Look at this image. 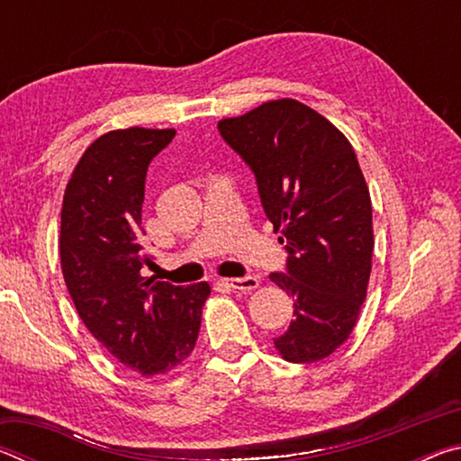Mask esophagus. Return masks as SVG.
Returning a JSON list of instances; mask_svg holds the SVG:
<instances>
[{"label": "esophagus", "mask_w": 461, "mask_h": 461, "mask_svg": "<svg viewBox=\"0 0 461 461\" xmlns=\"http://www.w3.org/2000/svg\"><path fill=\"white\" fill-rule=\"evenodd\" d=\"M223 283H225V286L233 288V291L249 293V291H254V288H258L260 280L256 276H241V278H225Z\"/></svg>", "instance_id": "1"}]
</instances>
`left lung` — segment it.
Instances as JSON below:
<instances>
[{"instance_id":"8db88e82","label":"left lung","mask_w":461,"mask_h":461,"mask_svg":"<svg viewBox=\"0 0 461 461\" xmlns=\"http://www.w3.org/2000/svg\"><path fill=\"white\" fill-rule=\"evenodd\" d=\"M252 168L264 213L288 252L270 280L294 299L275 338L286 362L311 364L349 338L372 270V203L348 138L296 99L262 104L217 123Z\"/></svg>"}]
</instances>
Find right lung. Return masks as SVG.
I'll use <instances>...</instances> for the list:
<instances>
[{
	"instance_id": "obj_1",
	"label": "right lung",
	"mask_w": 461,
	"mask_h": 461,
	"mask_svg": "<svg viewBox=\"0 0 461 461\" xmlns=\"http://www.w3.org/2000/svg\"><path fill=\"white\" fill-rule=\"evenodd\" d=\"M175 130L99 136L77 162L60 212V267L81 321L115 360L154 376L185 362L197 341L207 283L175 286L142 268L146 170Z\"/></svg>"
}]
</instances>
